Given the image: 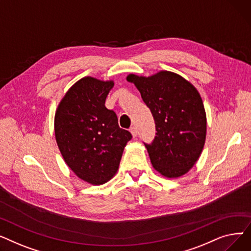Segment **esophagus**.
<instances>
[{
	"mask_svg": "<svg viewBox=\"0 0 251 251\" xmlns=\"http://www.w3.org/2000/svg\"><path fill=\"white\" fill-rule=\"evenodd\" d=\"M130 132H131V134H132L133 137H136V136H137V130H136L135 127H131V128H130Z\"/></svg>",
	"mask_w": 251,
	"mask_h": 251,
	"instance_id": "1",
	"label": "esophagus"
}]
</instances>
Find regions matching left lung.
Instances as JSON below:
<instances>
[{"mask_svg": "<svg viewBox=\"0 0 251 251\" xmlns=\"http://www.w3.org/2000/svg\"><path fill=\"white\" fill-rule=\"evenodd\" d=\"M150 108L155 137L146 144L152 167L167 178L186 174L199 160L206 135V115L197 89L182 76L160 71L149 77L129 74Z\"/></svg>", "mask_w": 251, "mask_h": 251, "instance_id": "obj_1", "label": "left lung"}]
</instances>
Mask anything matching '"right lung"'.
Returning a JSON list of instances; mask_svg holds the SVG:
<instances>
[{
    "instance_id": "1",
    "label": "right lung",
    "mask_w": 251,
    "mask_h": 251,
    "mask_svg": "<svg viewBox=\"0 0 251 251\" xmlns=\"http://www.w3.org/2000/svg\"><path fill=\"white\" fill-rule=\"evenodd\" d=\"M114 81L83 77L60 101L55 115L56 141L65 163L77 177L101 185L117 173L132 135L119 127L104 101Z\"/></svg>"
}]
</instances>
